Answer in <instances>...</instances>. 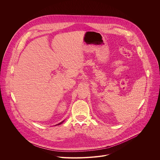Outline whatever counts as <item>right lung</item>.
Instances as JSON below:
<instances>
[{"label":"right lung","instance_id":"right-lung-1","mask_svg":"<svg viewBox=\"0 0 160 160\" xmlns=\"http://www.w3.org/2000/svg\"><path fill=\"white\" fill-rule=\"evenodd\" d=\"M63 121H62V122H60V123H59V124H57V125H60V124H62V123H63Z\"/></svg>","mask_w":160,"mask_h":160}]
</instances>
